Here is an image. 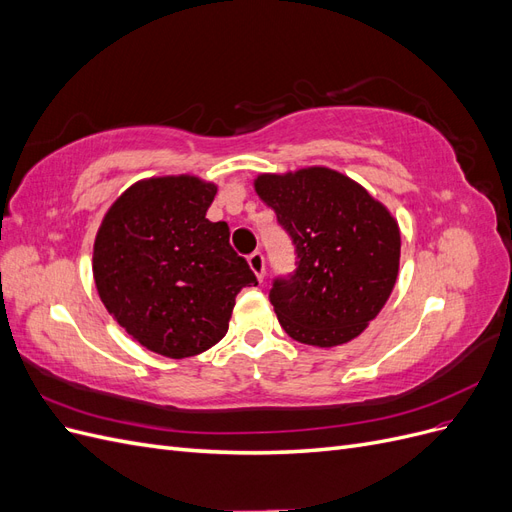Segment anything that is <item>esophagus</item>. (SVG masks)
<instances>
[{"mask_svg": "<svg viewBox=\"0 0 512 512\" xmlns=\"http://www.w3.org/2000/svg\"><path fill=\"white\" fill-rule=\"evenodd\" d=\"M247 262H250V269L256 273L258 282L265 280V256H262V252H254L247 256Z\"/></svg>", "mask_w": 512, "mask_h": 512, "instance_id": "1", "label": "esophagus"}]
</instances>
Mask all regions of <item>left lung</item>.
<instances>
[{"instance_id":"1","label":"left lung","mask_w":512,"mask_h":512,"mask_svg":"<svg viewBox=\"0 0 512 512\" xmlns=\"http://www.w3.org/2000/svg\"><path fill=\"white\" fill-rule=\"evenodd\" d=\"M256 194L294 245L297 269L273 280L271 305L301 344L333 348L365 331L399 271V228L359 183L331 168L260 175Z\"/></svg>"}]
</instances>
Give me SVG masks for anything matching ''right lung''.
Segmentation results:
<instances>
[{"instance_id": "1", "label": "right lung", "mask_w": 512, "mask_h": 512, "mask_svg": "<svg viewBox=\"0 0 512 512\" xmlns=\"http://www.w3.org/2000/svg\"><path fill=\"white\" fill-rule=\"evenodd\" d=\"M215 192L188 175L141 181L115 200L96 237L94 280L108 314L170 359L218 344L235 297L258 284L228 243V224L207 220Z\"/></svg>"}]
</instances>
